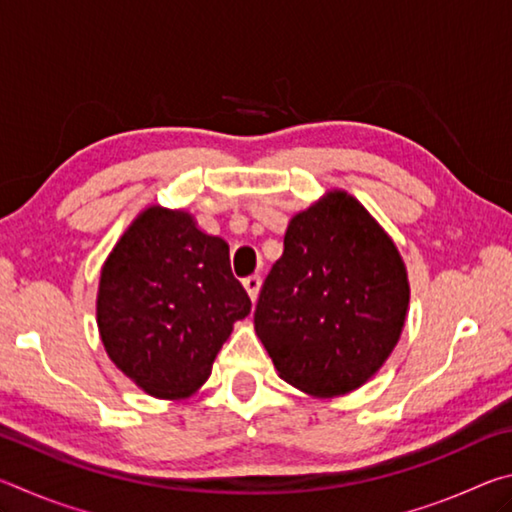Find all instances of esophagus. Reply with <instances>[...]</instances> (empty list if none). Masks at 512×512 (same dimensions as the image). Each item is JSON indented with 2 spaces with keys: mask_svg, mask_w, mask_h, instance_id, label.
<instances>
[{
  "mask_svg": "<svg viewBox=\"0 0 512 512\" xmlns=\"http://www.w3.org/2000/svg\"><path fill=\"white\" fill-rule=\"evenodd\" d=\"M259 287H262V277L259 275H248L246 280H244V289L248 291V296H250V300H257V296H259Z\"/></svg>",
  "mask_w": 512,
  "mask_h": 512,
  "instance_id": "34e87169",
  "label": "esophagus"
}]
</instances>
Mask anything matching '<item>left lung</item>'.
Masks as SVG:
<instances>
[{
  "instance_id": "8db88e82",
  "label": "left lung",
  "mask_w": 512,
  "mask_h": 512,
  "mask_svg": "<svg viewBox=\"0 0 512 512\" xmlns=\"http://www.w3.org/2000/svg\"><path fill=\"white\" fill-rule=\"evenodd\" d=\"M393 239L348 192L298 212L264 280L255 332L284 381L314 397L366 384L391 357L409 309Z\"/></svg>"
}]
</instances>
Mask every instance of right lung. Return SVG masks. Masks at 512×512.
<instances>
[{"mask_svg": "<svg viewBox=\"0 0 512 512\" xmlns=\"http://www.w3.org/2000/svg\"><path fill=\"white\" fill-rule=\"evenodd\" d=\"M250 298L230 248L185 210L151 205L128 225L101 268L97 325L112 363L144 393L185 400L212 375Z\"/></svg>", "mask_w": 512, "mask_h": 512, "instance_id": "right-lung-1", "label": "right lung"}]
</instances>
